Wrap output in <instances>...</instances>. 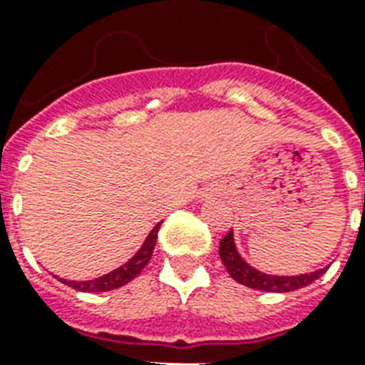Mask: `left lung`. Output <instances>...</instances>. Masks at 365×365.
<instances>
[{
  "mask_svg": "<svg viewBox=\"0 0 365 365\" xmlns=\"http://www.w3.org/2000/svg\"><path fill=\"white\" fill-rule=\"evenodd\" d=\"M220 257H222L223 265L227 269V272L237 280V282L248 286V288L261 289V292H294V289L305 288L311 282L318 280L324 272L328 271V267L318 269L314 272H307V274H299V277H272V274H265L259 272L254 267H250L246 261L242 259L235 248L233 231H229L222 240H220Z\"/></svg>",
  "mask_w": 365,
  "mask_h": 365,
  "instance_id": "obj_1",
  "label": "left lung"
}]
</instances>
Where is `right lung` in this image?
I'll return each instance as SVG.
<instances>
[{
	"mask_svg": "<svg viewBox=\"0 0 365 365\" xmlns=\"http://www.w3.org/2000/svg\"><path fill=\"white\" fill-rule=\"evenodd\" d=\"M160 223H157L153 227V231L149 233V237L145 239L143 246L138 250V254L128 259L125 265H121L115 271L108 272L104 277L94 278V280H85V282H76V280H64L60 278V282H64L66 286H70L73 289H79V292H110V289H117L128 284L132 278H136L140 272L143 271V267L148 265L149 259H151V254H153L155 242H157V235H159Z\"/></svg>",
	"mask_w": 365,
	"mask_h": 365,
	"instance_id": "add662e5",
	"label": "right lung"
}]
</instances>
